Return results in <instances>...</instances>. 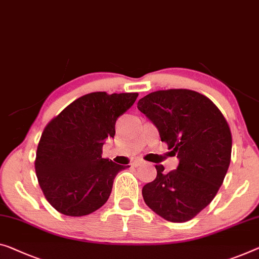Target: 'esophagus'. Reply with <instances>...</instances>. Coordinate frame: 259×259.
Masks as SVG:
<instances>
[{"label": "esophagus", "instance_id": "34e87169", "mask_svg": "<svg viewBox=\"0 0 259 259\" xmlns=\"http://www.w3.org/2000/svg\"><path fill=\"white\" fill-rule=\"evenodd\" d=\"M144 163V161H143V159H141V158H136V159H134L133 160V166H135V167H138V166H141V165Z\"/></svg>", "mask_w": 259, "mask_h": 259}]
</instances>
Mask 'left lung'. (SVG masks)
Instances as JSON below:
<instances>
[{
	"label": "left lung",
	"mask_w": 259,
	"mask_h": 259,
	"mask_svg": "<svg viewBox=\"0 0 259 259\" xmlns=\"http://www.w3.org/2000/svg\"><path fill=\"white\" fill-rule=\"evenodd\" d=\"M137 108L179 159L168 173L156 165L157 177L143 187V199L169 222L190 221L215 198L228 171L233 144L228 123L207 96L190 90L150 93Z\"/></svg>",
	"instance_id": "1"
}]
</instances>
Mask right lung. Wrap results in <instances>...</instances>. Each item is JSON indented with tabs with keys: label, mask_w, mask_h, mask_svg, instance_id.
Listing matches in <instances>:
<instances>
[{
	"label": "right lung",
	"mask_w": 259,
	"mask_h": 259,
	"mask_svg": "<svg viewBox=\"0 0 259 259\" xmlns=\"http://www.w3.org/2000/svg\"><path fill=\"white\" fill-rule=\"evenodd\" d=\"M137 96L91 93L73 101L45 126L34 168L46 200L59 213L88 215L107 202L115 177L129 166L102 158V146L115 136L116 119Z\"/></svg>",
	"instance_id": "obj_1"
}]
</instances>
